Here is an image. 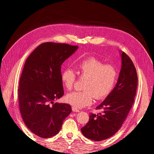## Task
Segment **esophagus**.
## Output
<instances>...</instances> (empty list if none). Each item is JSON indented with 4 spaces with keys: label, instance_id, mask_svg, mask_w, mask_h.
<instances>
[{
    "label": "esophagus",
    "instance_id": "esophagus-1",
    "mask_svg": "<svg viewBox=\"0 0 154 154\" xmlns=\"http://www.w3.org/2000/svg\"><path fill=\"white\" fill-rule=\"evenodd\" d=\"M72 110L73 112H80V110H78V109L75 108V107H74V106L72 107Z\"/></svg>",
    "mask_w": 154,
    "mask_h": 154
}]
</instances>
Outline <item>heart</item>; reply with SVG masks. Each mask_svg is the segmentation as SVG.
<instances>
[{
  "label": "heart",
  "mask_w": 154,
  "mask_h": 154,
  "mask_svg": "<svg viewBox=\"0 0 154 154\" xmlns=\"http://www.w3.org/2000/svg\"><path fill=\"white\" fill-rule=\"evenodd\" d=\"M78 73L85 78L82 91L68 94L66 101L75 108H83L92 104L93 100L105 99L112 92L118 80L116 68L111 64H105L100 59L92 57L83 59L76 65ZM76 80V73L69 67L61 72V80L64 87L71 91Z\"/></svg>",
  "instance_id": "heart-1"
}]
</instances>
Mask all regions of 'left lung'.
I'll return each instance as SVG.
<instances>
[{"mask_svg":"<svg viewBox=\"0 0 154 154\" xmlns=\"http://www.w3.org/2000/svg\"><path fill=\"white\" fill-rule=\"evenodd\" d=\"M122 60L117 84L103 103L96 107L102 113H90L88 122L81 128L83 136L91 140L100 141L114 135L122 127L133 105L137 87L136 69L125 52L122 53Z\"/></svg>","mask_w":154,"mask_h":154,"instance_id":"obj_1","label":"left lung"}]
</instances>
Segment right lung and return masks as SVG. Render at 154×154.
Returning <instances> with one entry per match:
<instances>
[{"label": "right lung", "mask_w": 154, "mask_h": 154, "mask_svg": "<svg viewBox=\"0 0 154 154\" xmlns=\"http://www.w3.org/2000/svg\"><path fill=\"white\" fill-rule=\"evenodd\" d=\"M77 45L45 42L38 45L25 62L18 87V104L23 121L38 137H51L71 112L67 103H53L63 94L61 65Z\"/></svg>", "instance_id": "obj_1"}]
</instances>
